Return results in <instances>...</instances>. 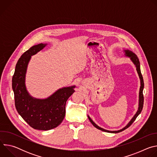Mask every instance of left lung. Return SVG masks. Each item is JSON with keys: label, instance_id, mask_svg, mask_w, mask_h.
Masks as SVG:
<instances>
[{"label": "left lung", "instance_id": "left-lung-1", "mask_svg": "<svg viewBox=\"0 0 157 157\" xmlns=\"http://www.w3.org/2000/svg\"><path fill=\"white\" fill-rule=\"evenodd\" d=\"M123 52L124 53V55L127 57L129 58L130 61L133 63V64L135 65L136 68V70L137 72L138 73L140 81V90H139V107H138V110L137 111V113H136V114L133 116V117L131 119V120L129 121V122L122 128L118 130H114V131H111V130H108L106 129H104L99 126H98L92 119L89 116V115H87L88 119L91 122V124L98 129L101 130L102 131L105 132H108V133H119L124 130H125L126 128H127L128 127L130 126V125L135 121V120L136 119V118L137 117V116L141 113L142 110L143 109V105H144V96H143V90H144V79H143V77L142 75L141 74V71H140V61L139 59L138 58V57L137 56V55L133 53L132 51L129 50H123Z\"/></svg>", "mask_w": 157, "mask_h": 157}]
</instances>
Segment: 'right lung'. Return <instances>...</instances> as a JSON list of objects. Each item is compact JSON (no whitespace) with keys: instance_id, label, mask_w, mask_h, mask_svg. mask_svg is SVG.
Listing matches in <instances>:
<instances>
[{"instance_id":"add662e5","label":"right lung","mask_w":157,"mask_h":157,"mask_svg":"<svg viewBox=\"0 0 157 157\" xmlns=\"http://www.w3.org/2000/svg\"><path fill=\"white\" fill-rule=\"evenodd\" d=\"M40 43L26 51L19 58L12 78L15 104L20 116L32 128L48 130L58 127L65 116V106L68 99L75 91V85L58 89L44 99L32 96L27 91L25 78L32 56L47 45Z\"/></svg>"}]
</instances>
